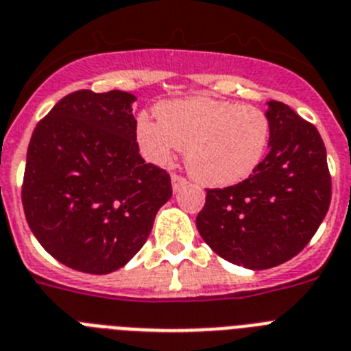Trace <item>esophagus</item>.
Wrapping results in <instances>:
<instances>
[{
	"instance_id": "1",
	"label": "esophagus",
	"mask_w": 351,
	"mask_h": 351,
	"mask_svg": "<svg viewBox=\"0 0 351 351\" xmlns=\"http://www.w3.org/2000/svg\"><path fill=\"white\" fill-rule=\"evenodd\" d=\"M171 184H173V191H175V193H178L182 187H185V185H187V180H185L184 176H180V175H173L171 176Z\"/></svg>"
}]
</instances>
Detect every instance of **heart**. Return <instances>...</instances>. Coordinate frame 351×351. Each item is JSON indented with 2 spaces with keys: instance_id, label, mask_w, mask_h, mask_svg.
<instances>
[{
  "instance_id": "heart-1",
  "label": "heart",
  "mask_w": 351,
  "mask_h": 351,
  "mask_svg": "<svg viewBox=\"0 0 351 351\" xmlns=\"http://www.w3.org/2000/svg\"><path fill=\"white\" fill-rule=\"evenodd\" d=\"M157 116L158 121L137 119L135 135L144 155L164 166L185 149L194 180L210 187L246 180L269 148L271 121L253 105L194 98L162 103Z\"/></svg>"
}]
</instances>
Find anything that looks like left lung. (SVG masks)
Segmentation results:
<instances>
[{
  "label": "left lung",
  "mask_w": 351,
  "mask_h": 351,
  "mask_svg": "<svg viewBox=\"0 0 351 351\" xmlns=\"http://www.w3.org/2000/svg\"><path fill=\"white\" fill-rule=\"evenodd\" d=\"M269 153L239 184L207 189L199 235L225 261L269 269L298 255L332 198L326 149L316 126L282 101L267 103Z\"/></svg>",
  "instance_id": "8db88e82"
}]
</instances>
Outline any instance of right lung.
I'll list each match as a JSON object with an SVG mask.
<instances>
[{
    "label": "right lung",
    "instance_id": "1",
    "mask_svg": "<svg viewBox=\"0 0 351 351\" xmlns=\"http://www.w3.org/2000/svg\"><path fill=\"white\" fill-rule=\"evenodd\" d=\"M134 101L123 90H75L32 134L21 191L26 221L71 269L107 275L125 266L173 194L167 171L139 155Z\"/></svg>",
    "mask_w": 351,
    "mask_h": 351
}]
</instances>
